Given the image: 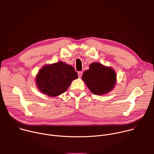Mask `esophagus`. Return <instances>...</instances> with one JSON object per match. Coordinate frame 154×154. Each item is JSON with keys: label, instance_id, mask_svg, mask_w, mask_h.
<instances>
[{"label": "esophagus", "instance_id": "obj_1", "mask_svg": "<svg viewBox=\"0 0 154 154\" xmlns=\"http://www.w3.org/2000/svg\"><path fill=\"white\" fill-rule=\"evenodd\" d=\"M82 75V72H78V76H79V78H81Z\"/></svg>", "mask_w": 154, "mask_h": 154}]
</instances>
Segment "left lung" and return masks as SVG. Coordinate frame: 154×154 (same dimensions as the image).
I'll list each match as a JSON object with an SVG mask.
<instances>
[{"instance_id":"8db88e82","label":"left lung","mask_w":154,"mask_h":154,"mask_svg":"<svg viewBox=\"0 0 154 154\" xmlns=\"http://www.w3.org/2000/svg\"><path fill=\"white\" fill-rule=\"evenodd\" d=\"M116 76L115 71L111 67L94 62L90 65L89 69L83 72L82 80L92 93L103 95L114 89L116 84Z\"/></svg>"}]
</instances>
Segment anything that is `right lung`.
<instances>
[{"instance_id": "right-lung-1", "label": "right lung", "mask_w": 154, "mask_h": 154, "mask_svg": "<svg viewBox=\"0 0 154 154\" xmlns=\"http://www.w3.org/2000/svg\"><path fill=\"white\" fill-rule=\"evenodd\" d=\"M77 78L71 65L58 61L42 66L36 76V83L41 93L56 97L66 91L72 80Z\"/></svg>"}]
</instances>
